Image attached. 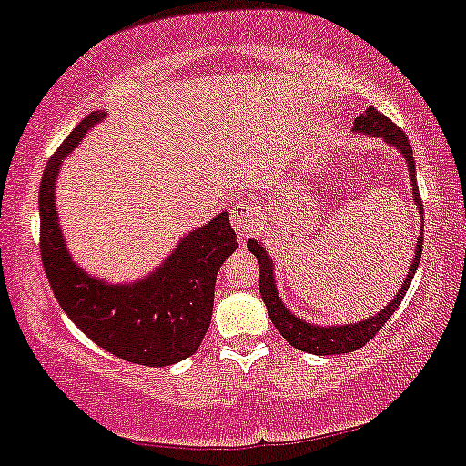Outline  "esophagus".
Segmentation results:
<instances>
[{"mask_svg": "<svg viewBox=\"0 0 466 466\" xmlns=\"http://www.w3.org/2000/svg\"><path fill=\"white\" fill-rule=\"evenodd\" d=\"M232 226L240 240L249 238L260 226V212L251 201H238L232 206Z\"/></svg>", "mask_w": 466, "mask_h": 466, "instance_id": "esophagus-1", "label": "esophagus"}]
</instances>
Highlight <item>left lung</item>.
<instances>
[{
	"label": "left lung",
	"instance_id": "obj_1",
	"mask_svg": "<svg viewBox=\"0 0 466 466\" xmlns=\"http://www.w3.org/2000/svg\"><path fill=\"white\" fill-rule=\"evenodd\" d=\"M354 130L373 134V137H382L386 143L395 145V147L401 151L403 158L408 162V169H410L414 201H417V208L421 210L423 215V201H421V195H419L417 176H414L412 147L410 143H408L406 134H403L400 127L389 119V116L382 115V112H378L375 108H369L364 115L356 116ZM248 249L258 258V265H260V295L268 310V317H271V321L276 325L278 332L282 334L284 339H287V343L293 345L295 350L308 351V354H315V356H332V354H350V351H356L367 345L369 340H371L373 336L384 328V323L389 321L390 315H393L397 308H400L403 295H406L414 273H417L419 260H421L423 234L417 238V254H414V260L410 265V271H408L406 276V282L401 284V290L395 295V299L390 301L382 312H378L375 317L367 319V321H360L354 325H332V328H321V325L306 323L301 321V319H297L295 315H290L287 308H284L282 299L278 297L276 282H273L271 260H268L267 251L262 249L256 240H248Z\"/></svg>",
	"mask_w": 466,
	"mask_h": 466
}]
</instances>
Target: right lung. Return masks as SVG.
Returning <instances> with one entry per match:
<instances>
[{
    "instance_id": "right-lung-1",
    "label": "right lung",
    "mask_w": 466,
    "mask_h": 466,
    "mask_svg": "<svg viewBox=\"0 0 466 466\" xmlns=\"http://www.w3.org/2000/svg\"><path fill=\"white\" fill-rule=\"evenodd\" d=\"M102 116L88 115L45 165L38 190L45 276L60 308L93 343L127 362L167 367L199 350L210 328L217 273L237 249V234L228 212H221L184 237L165 265L143 282L108 287L86 276L65 248L56 221L54 182L60 160Z\"/></svg>"
}]
</instances>
